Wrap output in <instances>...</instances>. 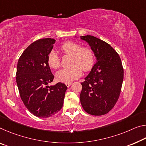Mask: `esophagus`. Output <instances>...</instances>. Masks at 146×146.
<instances>
[{"instance_id":"obj_1","label":"esophagus","mask_w":146,"mask_h":146,"mask_svg":"<svg viewBox=\"0 0 146 146\" xmlns=\"http://www.w3.org/2000/svg\"><path fill=\"white\" fill-rule=\"evenodd\" d=\"M71 84V83H66V86L68 87V88H69V86H70Z\"/></svg>"}]
</instances>
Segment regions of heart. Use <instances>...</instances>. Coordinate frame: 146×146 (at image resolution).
Instances as JSON below:
<instances>
[{"label": "heart", "instance_id": "b5f03b06", "mask_svg": "<svg viewBox=\"0 0 146 146\" xmlns=\"http://www.w3.org/2000/svg\"><path fill=\"white\" fill-rule=\"evenodd\" d=\"M61 49L66 54L72 56V66L58 71L56 78L58 81L70 83L82 75V69L84 71L91 70L95 64V54L91 48L82 47L80 44L68 41L62 45ZM47 62L52 68L57 69L60 66V59L54 50H51L47 57Z\"/></svg>", "mask_w": 146, "mask_h": 146}]
</instances>
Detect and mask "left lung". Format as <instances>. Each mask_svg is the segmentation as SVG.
I'll return each mask as SVG.
<instances>
[{"label":"left lung","mask_w":146,"mask_h":146,"mask_svg":"<svg viewBox=\"0 0 146 146\" xmlns=\"http://www.w3.org/2000/svg\"><path fill=\"white\" fill-rule=\"evenodd\" d=\"M94 52L96 63L82 84L80 100L86 112L94 115L107 114L116 103L123 80L119 54L105 41L93 36H80Z\"/></svg>","instance_id":"8db88e82"}]
</instances>
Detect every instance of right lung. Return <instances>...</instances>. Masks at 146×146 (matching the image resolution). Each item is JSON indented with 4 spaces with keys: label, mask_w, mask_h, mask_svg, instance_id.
I'll return each instance as SVG.
<instances>
[{
    "label": "right lung",
    "mask_w": 146,
    "mask_h": 146,
    "mask_svg": "<svg viewBox=\"0 0 146 146\" xmlns=\"http://www.w3.org/2000/svg\"><path fill=\"white\" fill-rule=\"evenodd\" d=\"M56 40L40 39L31 43L17 63L16 82L24 105L32 114L48 117L62 108L68 87L64 83L48 86L54 78L47 57Z\"/></svg>",
    "instance_id": "1"
}]
</instances>
